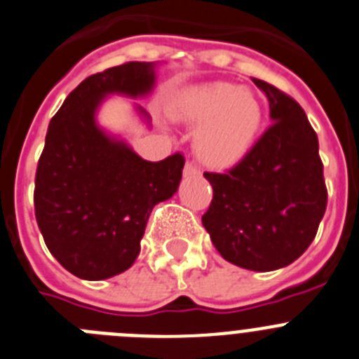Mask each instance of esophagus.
<instances>
[{
  "label": "esophagus",
  "mask_w": 359,
  "mask_h": 359,
  "mask_svg": "<svg viewBox=\"0 0 359 359\" xmlns=\"http://www.w3.org/2000/svg\"><path fill=\"white\" fill-rule=\"evenodd\" d=\"M183 174H185V177H189V176H199L201 172H199V170H197L192 163H187L185 169H183Z\"/></svg>",
  "instance_id": "obj_1"
}]
</instances>
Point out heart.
Here are the masks:
<instances>
[{"label": "heart", "instance_id": "heart-1", "mask_svg": "<svg viewBox=\"0 0 359 359\" xmlns=\"http://www.w3.org/2000/svg\"><path fill=\"white\" fill-rule=\"evenodd\" d=\"M176 121L201 124L194 151L205 165L229 169L251 153L263 123V107L248 87L228 81L192 85L169 107Z\"/></svg>", "mask_w": 359, "mask_h": 359}]
</instances>
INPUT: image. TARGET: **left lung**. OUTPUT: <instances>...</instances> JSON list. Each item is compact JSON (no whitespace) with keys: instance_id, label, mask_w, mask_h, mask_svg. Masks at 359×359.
<instances>
[{"instance_id":"1","label":"left lung","mask_w":359,"mask_h":359,"mask_svg":"<svg viewBox=\"0 0 359 359\" xmlns=\"http://www.w3.org/2000/svg\"><path fill=\"white\" fill-rule=\"evenodd\" d=\"M272 124L228 174L205 172L213 199L203 215L220 256L256 272L278 271L310 248L327 205L318 139L297 101L252 78Z\"/></svg>"}]
</instances>
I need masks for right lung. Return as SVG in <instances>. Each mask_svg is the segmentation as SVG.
Listing matches in <instances>:
<instances>
[{"label":"right lung","mask_w":359,"mask_h":359,"mask_svg":"<svg viewBox=\"0 0 359 359\" xmlns=\"http://www.w3.org/2000/svg\"><path fill=\"white\" fill-rule=\"evenodd\" d=\"M158 64L130 62L92 74L49 123L35 174V217L49 252L76 278L100 281L128 271L151 210L170 199L182 182V154L147 162L97 123L110 96H149ZM133 111L151 128L140 104L133 103Z\"/></svg>","instance_id":"right-lung-1"}]
</instances>
